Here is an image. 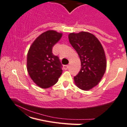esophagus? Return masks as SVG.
<instances>
[{
	"label": "esophagus",
	"mask_w": 127,
	"mask_h": 127,
	"mask_svg": "<svg viewBox=\"0 0 127 127\" xmlns=\"http://www.w3.org/2000/svg\"><path fill=\"white\" fill-rule=\"evenodd\" d=\"M68 68H69L68 65H64V70H67V69Z\"/></svg>",
	"instance_id": "1"
}]
</instances>
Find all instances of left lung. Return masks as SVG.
<instances>
[{
    "instance_id": "left-lung-1",
    "label": "left lung",
    "mask_w": 127,
    "mask_h": 127,
    "mask_svg": "<svg viewBox=\"0 0 127 127\" xmlns=\"http://www.w3.org/2000/svg\"><path fill=\"white\" fill-rule=\"evenodd\" d=\"M68 39L81 64L80 71L74 77V83L83 91L91 90L100 82L105 73L106 58L104 49L98 39L89 32L70 33Z\"/></svg>"
}]
</instances>
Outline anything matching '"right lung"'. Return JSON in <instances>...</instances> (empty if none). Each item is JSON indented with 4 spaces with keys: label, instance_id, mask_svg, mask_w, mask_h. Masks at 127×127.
Returning a JSON list of instances; mask_svg holds the SVG:
<instances>
[{
    "label": "right lung",
    "instance_id": "add662e5",
    "mask_svg": "<svg viewBox=\"0 0 127 127\" xmlns=\"http://www.w3.org/2000/svg\"><path fill=\"white\" fill-rule=\"evenodd\" d=\"M62 36L50 30L39 35L29 49L27 69L31 79L42 89L50 87L58 81L62 73V65L52 53L53 47Z\"/></svg>",
    "mask_w": 127,
    "mask_h": 127
}]
</instances>
